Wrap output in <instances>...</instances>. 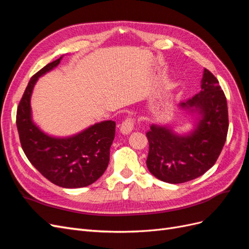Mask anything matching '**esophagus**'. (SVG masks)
I'll list each match as a JSON object with an SVG mask.
<instances>
[{"label": "esophagus", "instance_id": "esophagus-1", "mask_svg": "<svg viewBox=\"0 0 249 249\" xmlns=\"http://www.w3.org/2000/svg\"><path fill=\"white\" fill-rule=\"evenodd\" d=\"M135 126V119L132 117H127L120 124V132L123 134H130Z\"/></svg>", "mask_w": 249, "mask_h": 249}]
</instances>
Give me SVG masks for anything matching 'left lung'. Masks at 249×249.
Masks as SVG:
<instances>
[{
  "label": "left lung",
  "instance_id": "obj_1",
  "mask_svg": "<svg viewBox=\"0 0 249 249\" xmlns=\"http://www.w3.org/2000/svg\"><path fill=\"white\" fill-rule=\"evenodd\" d=\"M201 90L178 106L199 118L195 129L179 135L170 127L150 125L146 166L157 178L180 184L196 178L213 166L227 140L229 113L227 97L214 74L205 69Z\"/></svg>",
  "mask_w": 249,
  "mask_h": 249
}]
</instances>
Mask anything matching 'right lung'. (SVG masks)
<instances>
[{
    "instance_id": "right-lung-1",
    "label": "right lung",
    "mask_w": 249,
    "mask_h": 249,
    "mask_svg": "<svg viewBox=\"0 0 249 249\" xmlns=\"http://www.w3.org/2000/svg\"><path fill=\"white\" fill-rule=\"evenodd\" d=\"M61 59L44 66L29 81L18 107L17 126L22 150L44 178L63 188H82L94 183L107 169L115 123L106 120L66 138L49 136L33 123L30 101L34 85Z\"/></svg>"
}]
</instances>
